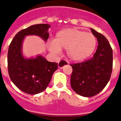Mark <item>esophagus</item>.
<instances>
[{
    "label": "esophagus",
    "mask_w": 121,
    "mask_h": 121,
    "mask_svg": "<svg viewBox=\"0 0 121 121\" xmlns=\"http://www.w3.org/2000/svg\"><path fill=\"white\" fill-rule=\"evenodd\" d=\"M66 64H67V62L66 61L61 60V61H60L58 62V67H59V68L62 69L63 67H64V66Z\"/></svg>",
    "instance_id": "1"
}]
</instances>
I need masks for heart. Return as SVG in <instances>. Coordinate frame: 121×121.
<instances>
[{"instance_id":"1","label":"heart","mask_w":121,"mask_h":121,"mask_svg":"<svg viewBox=\"0 0 121 121\" xmlns=\"http://www.w3.org/2000/svg\"><path fill=\"white\" fill-rule=\"evenodd\" d=\"M96 39L91 33L75 28H65L56 34L54 41L49 43L48 49L54 53H60L61 49L67 50V56L76 62L86 60L96 48Z\"/></svg>"}]
</instances>
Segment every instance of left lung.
<instances>
[{
  "label": "left lung",
  "mask_w": 121,
  "mask_h": 121,
  "mask_svg": "<svg viewBox=\"0 0 121 121\" xmlns=\"http://www.w3.org/2000/svg\"><path fill=\"white\" fill-rule=\"evenodd\" d=\"M98 41L93 57L82 63L71 64V86L76 93L85 97L95 96L108 83L113 67V51L105 36L91 28Z\"/></svg>",
  "instance_id": "8db88e82"
}]
</instances>
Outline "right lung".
Returning a JSON list of instances; mask_svg holds the SVG:
<instances>
[{"mask_svg": "<svg viewBox=\"0 0 121 121\" xmlns=\"http://www.w3.org/2000/svg\"><path fill=\"white\" fill-rule=\"evenodd\" d=\"M50 25L39 24L21 30L10 43L8 52V68L11 80L23 92L35 95L45 90L50 83L58 63L48 61L41 55L26 58L22 54V43L27 35H37L45 42Z\"/></svg>", "mask_w": 121, "mask_h": 121, "instance_id": "right-lung-1", "label": "right lung"}]
</instances>
